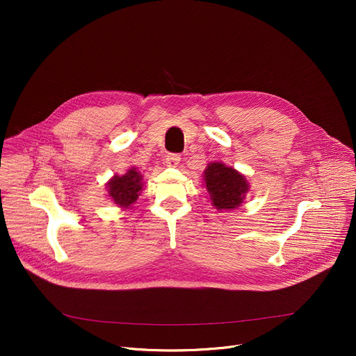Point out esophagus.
Segmentation results:
<instances>
[{
  "label": "esophagus",
  "instance_id": "obj_1",
  "mask_svg": "<svg viewBox=\"0 0 356 356\" xmlns=\"http://www.w3.org/2000/svg\"><path fill=\"white\" fill-rule=\"evenodd\" d=\"M180 163V156L177 154H168L165 157V165L167 167H177Z\"/></svg>",
  "mask_w": 356,
  "mask_h": 356
}]
</instances>
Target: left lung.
<instances>
[{"mask_svg": "<svg viewBox=\"0 0 356 356\" xmlns=\"http://www.w3.org/2000/svg\"><path fill=\"white\" fill-rule=\"evenodd\" d=\"M203 186L209 193L211 204L218 211L239 208L250 192L247 177L220 161L209 163L204 168Z\"/></svg>", "mask_w": 356, "mask_h": 356, "instance_id": "obj_1", "label": "left lung"}]
</instances>
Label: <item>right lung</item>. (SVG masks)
I'll return each instance as SVG.
<instances>
[{
	"label": "right lung",
	"mask_w": 356,
	"mask_h": 356,
	"mask_svg": "<svg viewBox=\"0 0 356 356\" xmlns=\"http://www.w3.org/2000/svg\"><path fill=\"white\" fill-rule=\"evenodd\" d=\"M144 188L143 175L137 167H131L127 173L112 176L106 183L108 199L121 209H129L137 202Z\"/></svg>",
	"instance_id": "1"
}]
</instances>
